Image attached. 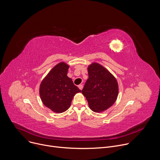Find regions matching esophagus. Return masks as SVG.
<instances>
[{
	"label": "esophagus",
	"instance_id": "obj_1",
	"mask_svg": "<svg viewBox=\"0 0 160 160\" xmlns=\"http://www.w3.org/2000/svg\"><path fill=\"white\" fill-rule=\"evenodd\" d=\"M78 88H79L80 90H82V88H83V85H82V84L79 85H78Z\"/></svg>",
	"mask_w": 160,
	"mask_h": 160
}]
</instances>
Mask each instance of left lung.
<instances>
[{
	"label": "left lung",
	"instance_id": "left-lung-1",
	"mask_svg": "<svg viewBox=\"0 0 160 160\" xmlns=\"http://www.w3.org/2000/svg\"><path fill=\"white\" fill-rule=\"evenodd\" d=\"M88 78L82 92L90 109L101 112L115 102L118 95L117 79L108 70L97 62L88 66Z\"/></svg>",
	"mask_w": 160,
	"mask_h": 160
}]
</instances>
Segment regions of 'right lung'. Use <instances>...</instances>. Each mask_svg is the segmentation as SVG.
Listing matches in <instances>:
<instances>
[{
	"instance_id": "obj_1",
	"label": "right lung",
	"mask_w": 160,
	"mask_h": 160,
	"mask_svg": "<svg viewBox=\"0 0 160 160\" xmlns=\"http://www.w3.org/2000/svg\"><path fill=\"white\" fill-rule=\"evenodd\" d=\"M69 67L64 62L58 63L40 85L39 93L43 104L55 112L66 111L70 107L74 96L82 92L67 76Z\"/></svg>"
}]
</instances>
